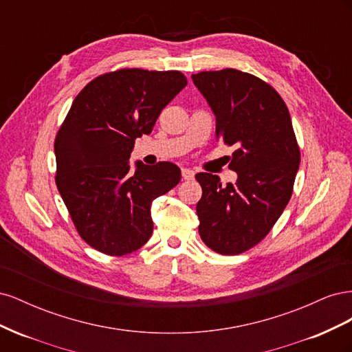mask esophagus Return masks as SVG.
<instances>
[{
	"instance_id": "obj_1",
	"label": "esophagus",
	"mask_w": 352,
	"mask_h": 352,
	"mask_svg": "<svg viewBox=\"0 0 352 352\" xmlns=\"http://www.w3.org/2000/svg\"><path fill=\"white\" fill-rule=\"evenodd\" d=\"M182 177L185 180H192L195 177V173L190 168H182Z\"/></svg>"
}]
</instances>
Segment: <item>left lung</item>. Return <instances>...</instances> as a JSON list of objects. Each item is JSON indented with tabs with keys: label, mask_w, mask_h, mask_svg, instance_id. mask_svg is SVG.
<instances>
[{
	"label": "left lung",
	"mask_w": 352,
	"mask_h": 352,
	"mask_svg": "<svg viewBox=\"0 0 352 352\" xmlns=\"http://www.w3.org/2000/svg\"><path fill=\"white\" fill-rule=\"evenodd\" d=\"M192 80L216 116V138L235 146L229 168L235 184L198 173L199 236L221 255L263 241L291 199L301 154L289 110L273 87L236 69L199 72Z\"/></svg>",
	"instance_id": "left-lung-1"
}]
</instances>
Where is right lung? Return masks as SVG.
<instances>
[{
	"mask_svg": "<svg viewBox=\"0 0 352 352\" xmlns=\"http://www.w3.org/2000/svg\"><path fill=\"white\" fill-rule=\"evenodd\" d=\"M186 83L177 70L120 69L74 98L54 141L56 184L80 238L100 252L120 257L151 238L153 201L179 184L180 168L138 162L133 173L129 158Z\"/></svg>",
	"mask_w": 352,
	"mask_h": 352,
	"instance_id": "obj_1",
	"label": "right lung"
}]
</instances>
